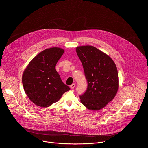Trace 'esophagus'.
Segmentation results:
<instances>
[{
  "instance_id": "obj_1",
  "label": "esophagus",
  "mask_w": 148,
  "mask_h": 148,
  "mask_svg": "<svg viewBox=\"0 0 148 148\" xmlns=\"http://www.w3.org/2000/svg\"><path fill=\"white\" fill-rule=\"evenodd\" d=\"M75 87V83L72 84L70 86V88H71V89H73Z\"/></svg>"
}]
</instances>
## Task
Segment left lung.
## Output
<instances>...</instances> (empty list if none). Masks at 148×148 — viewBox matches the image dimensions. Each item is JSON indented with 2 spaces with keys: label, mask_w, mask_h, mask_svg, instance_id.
<instances>
[{
  "label": "left lung",
  "mask_w": 148,
  "mask_h": 148,
  "mask_svg": "<svg viewBox=\"0 0 148 148\" xmlns=\"http://www.w3.org/2000/svg\"><path fill=\"white\" fill-rule=\"evenodd\" d=\"M82 64L87 88L80 101L91 110H100L111 101L118 89V74L113 60L95 47L76 48Z\"/></svg>",
  "instance_id": "8db88e82"
}]
</instances>
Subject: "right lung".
I'll list each match as a JSON object with an SVG mask.
<instances>
[{"instance_id": "obj_1", "label": "right lung", "mask_w": 148, "mask_h": 148, "mask_svg": "<svg viewBox=\"0 0 148 148\" xmlns=\"http://www.w3.org/2000/svg\"><path fill=\"white\" fill-rule=\"evenodd\" d=\"M64 50L53 47L36 55L25 70L23 84L26 94L35 105L46 108L58 101L70 88L65 84L56 70Z\"/></svg>"}]
</instances>
